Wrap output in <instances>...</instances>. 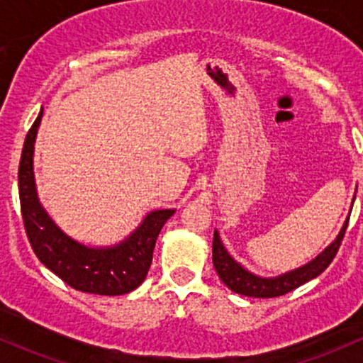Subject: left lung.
<instances>
[{
	"label": "left lung",
	"mask_w": 363,
	"mask_h": 363,
	"mask_svg": "<svg viewBox=\"0 0 363 363\" xmlns=\"http://www.w3.org/2000/svg\"><path fill=\"white\" fill-rule=\"evenodd\" d=\"M351 207H353V205H351ZM347 221H350V216H347L346 221H344L342 228L339 230L337 237H335V239L332 240L316 258L307 262L306 265L296 267V269L288 270V272L284 274H279V276L263 277L258 276V274H252L251 270H247L242 263H239L232 255H230L228 250L225 247V244H223L221 237H219L218 230H214V240H212V263H214V269L216 272H218L219 279H221L233 294L252 296V298H274V296H281L288 294V291L295 290V288L302 286L307 281L318 277L328 265H330L334 256L337 255L340 240H342L344 232H346L347 228Z\"/></svg>",
	"instance_id": "left-lung-1"
}]
</instances>
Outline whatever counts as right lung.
I'll list each match as a JSON object with an SVG mask.
<instances>
[{"instance_id": "1", "label": "right lung", "mask_w": 363, "mask_h": 363, "mask_svg": "<svg viewBox=\"0 0 363 363\" xmlns=\"http://www.w3.org/2000/svg\"><path fill=\"white\" fill-rule=\"evenodd\" d=\"M43 108L26 135L19 164L21 211L29 244L40 262L75 290L94 295H124L147 277L156 239L175 208L147 212L137 228L111 246H89L69 237L47 212L35 182V142Z\"/></svg>"}]
</instances>
